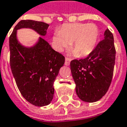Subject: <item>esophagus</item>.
<instances>
[{
  "instance_id": "obj_1",
  "label": "esophagus",
  "mask_w": 127,
  "mask_h": 127,
  "mask_svg": "<svg viewBox=\"0 0 127 127\" xmlns=\"http://www.w3.org/2000/svg\"><path fill=\"white\" fill-rule=\"evenodd\" d=\"M70 62H71V59L69 58H65V65L66 66H69L70 64Z\"/></svg>"
}]
</instances>
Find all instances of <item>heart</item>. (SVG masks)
Returning <instances> with one entry per match:
<instances>
[{
    "mask_svg": "<svg viewBox=\"0 0 127 127\" xmlns=\"http://www.w3.org/2000/svg\"><path fill=\"white\" fill-rule=\"evenodd\" d=\"M98 36V29L95 24H66L52 37L56 50L62 52L71 43L73 53L78 56L88 55L93 50Z\"/></svg>",
    "mask_w": 127,
    "mask_h": 127,
    "instance_id": "1",
    "label": "heart"
}]
</instances>
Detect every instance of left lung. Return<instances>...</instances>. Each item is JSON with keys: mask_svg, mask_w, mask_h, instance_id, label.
<instances>
[{"mask_svg": "<svg viewBox=\"0 0 127 127\" xmlns=\"http://www.w3.org/2000/svg\"><path fill=\"white\" fill-rule=\"evenodd\" d=\"M115 59L114 36L107 29L103 39L86 58L71 61V71L81 100L93 103L105 95L112 82Z\"/></svg>", "mask_w": 127, "mask_h": 127, "instance_id": "1", "label": "left lung"}]
</instances>
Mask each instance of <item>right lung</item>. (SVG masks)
<instances>
[{
  "instance_id": "obj_1",
  "label": "right lung",
  "mask_w": 127,
  "mask_h": 127,
  "mask_svg": "<svg viewBox=\"0 0 127 127\" xmlns=\"http://www.w3.org/2000/svg\"><path fill=\"white\" fill-rule=\"evenodd\" d=\"M48 27L49 24L42 22L21 20L9 37L10 66L17 86L26 101L38 107L52 101L53 84L64 64V57L41 36L33 46H24L17 39V31L31 29L44 36Z\"/></svg>"
}]
</instances>
